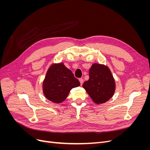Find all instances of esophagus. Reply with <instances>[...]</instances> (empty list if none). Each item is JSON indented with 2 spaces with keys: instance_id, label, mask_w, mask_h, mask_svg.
<instances>
[{
  "instance_id": "obj_1",
  "label": "esophagus",
  "mask_w": 150,
  "mask_h": 150,
  "mask_svg": "<svg viewBox=\"0 0 150 150\" xmlns=\"http://www.w3.org/2000/svg\"><path fill=\"white\" fill-rule=\"evenodd\" d=\"M79 82H80L81 86H82L83 84V83H84V80H83L82 78H81V79H79Z\"/></svg>"
}]
</instances>
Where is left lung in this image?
I'll return each instance as SVG.
<instances>
[{"label":"left lung","mask_w":150,"mask_h":150,"mask_svg":"<svg viewBox=\"0 0 150 150\" xmlns=\"http://www.w3.org/2000/svg\"><path fill=\"white\" fill-rule=\"evenodd\" d=\"M89 80L84 83L83 87L93 101L101 104L110 100L116 90L115 80L110 68L94 63L89 69Z\"/></svg>","instance_id":"1"}]
</instances>
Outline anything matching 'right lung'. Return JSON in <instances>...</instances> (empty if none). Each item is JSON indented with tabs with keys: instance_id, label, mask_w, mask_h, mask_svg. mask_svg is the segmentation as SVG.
I'll list each match as a JSON object with an SVG mask.
<instances>
[{
	"instance_id": "1",
	"label": "right lung",
	"mask_w": 150,
	"mask_h": 150,
	"mask_svg": "<svg viewBox=\"0 0 150 150\" xmlns=\"http://www.w3.org/2000/svg\"><path fill=\"white\" fill-rule=\"evenodd\" d=\"M79 86V81L64 63H53L43 81L42 91L48 100L59 104L65 100L72 88Z\"/></svg>"
}]
</instances>
